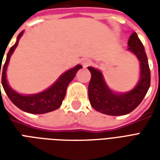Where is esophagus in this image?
<instances>
[{"label":"esophagus","instance_id":"esophagus-1","mask_svg":"<svg viewBox=\"0 0 160 160\" xmlns=\"http://www.w3.org/2000/svg\"><path fill=\"white\" fill-rule=\"evenodd\" d=\"M81 64H82V66L84 68H87V67L90 66L91 64H92V62L89 59H83L81 61Z\"/></svg>","mask_w":160,"mask_h":160}]
</instances>
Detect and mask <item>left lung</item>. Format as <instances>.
Segmentation results:
<instances>
[{
    "label": "left lung",
    "mask_w": 160,
    "mask_h": 160,
    "mask_svg": "<svg viewBox=\"0 0 160 160\" xmlns=\"http://www.w3.org/2000/svg\"><path fill=\"white\" fill-rule=\"evenodd\" d=\"M128 49L141 62V77L137 86L127 93L117 94L109 89L100 71L88 67L92 77L88 85V97L92 107L110 116H122L130 113L141 104L151 83V73L144 46L136 32H133L128 41Z\"/></svg>",
    "instance_id": "1"
}]
</instances>
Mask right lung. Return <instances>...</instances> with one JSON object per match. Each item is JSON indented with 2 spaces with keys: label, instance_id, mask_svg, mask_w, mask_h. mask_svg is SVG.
I'll list each match as a JSON object with an SVG mask.
<instances>
[{
  "label": "right lung",
  "instance_id": "obj_1",
  "mask_svg": "<svg viewBox=\"0 0 160 160\" xmlns=\"http://www.w3.org/2000/svg\"><path fill=\"white\" fill-rule=\"evenodd\" d=\"M22 35L23 31L18 35L17 42H15V44L12 45L9 49L8 53L7 55L6 62L3 65H2L3 58L2 59L0 58V75L2 74V84L3 89L8 95V97L9 98V99L12 101V104H15L21 111L32 113V114H43V113L55 111L62 105V103L65 98L67 87L68 86V84L73 80L77 71L80 69L82 66L77 65L72 69L67 71L66 73H63L62 75L56 80V82L52 87H50L49 89H47L42 92L35 94V95H26V96L19 94L8 86L7 79H6V71H7L10 57L18 45L19 38Z\"/></svg>",
  "mask_w": 160,
  "mask_h": 160
}]
</instances>
